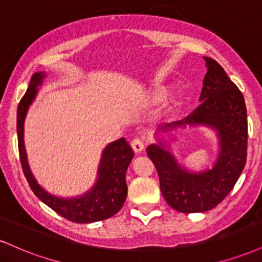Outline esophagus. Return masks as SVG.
Instances as JSON below:
<instances>
[{
  "mask_svg": "<svg viewBox=\"0 0 262 262\" xmlns=\"http://www.w3.org/2000/svg\"><path fill=\"white\" fill-rule=\"evenodd\" d=\"M130 145L135 152H140L144 149V141L139 139V138H135V139L132 140Z\"/></svg>",
  "mask_w": 262,
  "mask_h": 262,
  "instance_id": "1",
  "label": "esophagus"
}]
</instances>
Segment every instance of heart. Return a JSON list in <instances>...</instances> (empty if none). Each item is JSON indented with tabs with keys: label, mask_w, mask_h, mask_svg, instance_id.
<instances>
[{
	"label": "heart",
	"mask_w": 262,
	"mask_h": 262,
	"mask_svg": "<svg viewBox=\"0 0 262 262\" xmlns=\"http://www.w3.org/2000/svg\"><path fill=\"white\" fill-rule=\"evenodd\" d=\"M167 91H169V90H167V87L166 86H159V87H156L155 89V91H154V93H152V97L155 98V100H162V98L165 97V96L167 95ZM180 102H181V97H175L172 100V104L173 106H177V104H180Z\"/></svg>",
	"instance_id": "heart-1"
}]
</instances>
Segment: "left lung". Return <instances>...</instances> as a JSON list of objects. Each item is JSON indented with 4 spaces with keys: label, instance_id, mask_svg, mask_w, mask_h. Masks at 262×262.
I'll return each mask as SVG.
<instances>
[{
    "label": "left lung",
    "instance_id": "obj_1",
    "mask_svg": "<svg viewBox=\"0 0 262 262\" xmlns=\"http://www.w3.org/2000/svg\"><path fill=\"white\" fill-rule=\"evenodd\" d=\"M206 60L207 71L201 104L181 121L161 127L164 130L204 124L217 129L221 152L213 169L201 173L186 171L161 143L148 146L149 158L159 173L161 193L167 204L181 213L214 208L233 189L242 175L248 149V117L244 96L215 60Z\"/></svg>",
    "mask_w": 262,
    "mask_h": 262
}]
</instances>
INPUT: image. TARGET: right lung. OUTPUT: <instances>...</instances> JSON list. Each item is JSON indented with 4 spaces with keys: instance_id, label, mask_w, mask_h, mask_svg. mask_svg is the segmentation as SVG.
Segmentation results:
<instances>
[{
    "instance_id": "right-lung-1",
    "label": "right lung",
    "mask_w": 262,
    "mask_h": 262,
    "mask_svg": "<svg viewBox=\"0 0 262 262\" xmlns=\"http://www.w3.org/2000/svg\"><path fill=\"white\" fill-rule=\"evenodd\" d=\"M44 76L43 73L33 75L28 90L20 100L17 110L18 151L27 181L41 202L68 221L74 223H92L112 217L122 208L127 198L128 187L125 182V172L134 156L133 149L124 138L113 141L104 149L98 170L97 182L91 191L82 197L64 200L52 196L38 185L29 170L23 143V124L29 104L37 95V86L40 85Z\"/></svg>"
}]
</instances>
